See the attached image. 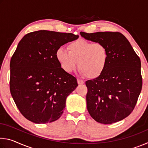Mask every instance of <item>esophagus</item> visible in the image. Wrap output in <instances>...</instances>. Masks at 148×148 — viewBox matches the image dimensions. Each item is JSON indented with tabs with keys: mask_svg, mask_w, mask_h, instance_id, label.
<instances>
[{
	"mask_svg": "<svg viewBox=\"0 0 148 148\" xmlns=\"http://www.w3.org/2000/svg\"><path fill=\"white\" fill-rule=\"evenodd\" d=\"M77 84H78L79 85L83 84L84 83V80H82V79H77Z\"/></svg>",
	"mask_w": 148,
	"mask_h": 148,
	"instance_id": "1",
	"label": "esophagus"
}]
</instances>
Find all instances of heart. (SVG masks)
<instances>
[{"instance_id":"1","label":"heart","mask_w":148,"mask_h":148,"mask_svg":"<svg viewBox=\"0 0 148 148\" xmlns=\"http://www.w3.org/2000/svg\"><path fill=\"white\" fill-rule=\"evenodd\" d=\"M68 49L59 47L56 57L64 72L70 73L77 66L79 73L89 78H97L106 70L108 53L106 46L101 42L78 39L71 42Z\"/></svg>"}]
</instances>
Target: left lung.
Here are the masks:
<instances>
[{"mask_svg":"<svg viewBox=\"0 0 148 148\" xmlns=\"http://www.w3.org/2000/svg\"><path fill=\"white\" fill-rule=\"evenodd\" d=\"M87 40L106 46L108 61L101 76L86 82L87 108L95 121L112 124L134 110L142 87L141 62L128 40L118 32H80Z\"/></svg>","mask_w":148,"mask_h":148,"instance_id":"obj_1","label":"left lung"}]
</instances>
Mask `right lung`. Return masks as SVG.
Returning a JSON list of instances; mask_svg holds the SVG:
<instances>
[{"label": "right lung", "instance_id": "add662e5", "mask_svg": "<svg viewBox=\"0 0 148 148\" xmlns=\"http://www.w3.org/2000/svg\"><path fill=\"white\" fill-rule=\"evenodd\" d=\"M78 37L41 30L27 34L19 42L10 65V89L17 108L29 121L47 123L63 113L67 97L77 83L62 69L56 52Z\"/></svg>", "mask_w": 148, "mask_h": 148}]
</instances>
